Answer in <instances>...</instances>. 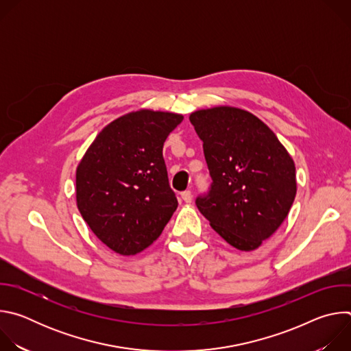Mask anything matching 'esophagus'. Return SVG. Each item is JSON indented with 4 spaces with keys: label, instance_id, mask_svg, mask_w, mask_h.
Wrapping results in <instances>:
<instances>
[{
    "label": "esophagus",
    "instance_id": "1",
    "mask_svg": "<svg viewBox=\"0 0 351 351\" xmlns=\"http://www.w3.org/2000/svg\"><path fill=\"white\" fill-rule=\"evenodd\" d=\"M182 199L184 203H191V199H193V194H191V191L190 190H186V191H183L182 194Z\"/></svg>",
    "mask_w": 351,
    "mask_h": 351
}]
</instances>
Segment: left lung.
I'll return each mask as SVG.
<instances>
[{
    "label": "left lung",
    "instance_id": "1",
    "mask_svg": "<svg viewBox=\"0 0 351 351\" xmlns=\"http://www.w3.org/2000/svg\"><path fill=\"white\" fill-rule=\"evenodd\" d=\"M213 178L195 199L211 228L240 252H253L286 219L294 202L295 167L276 134L256 115L218 106L189 117Z\"/></svg>",
    "mask_w": 351,
    "mask_h": 351
}]
</instances>
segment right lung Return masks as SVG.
<instances>
[{
  "label": "right lung",
  "instance_id": "obj_1",
  "mask_svg": "<svg viewBox=\"0 0 351 351\" xmlns=\"http://www.w3.org/2000/svg\"><path fill=\"white\" fill-rule=\"evenodd\" d=\"M183 115L138 110L108 123L76 168V204L112 252L134 256L153 244L178 199L169 187L162 147Z\"/></svg>",
  "mask_w": 351,
  "mask_h": 351
}]
</instances>
